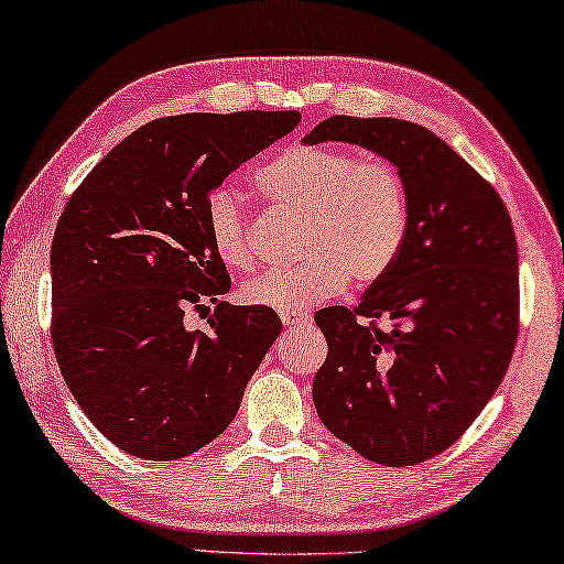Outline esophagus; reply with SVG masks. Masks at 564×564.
I'll return each instance as SVG.
<instances>
[{
  "instance_id": "1",
  "label": "esophagus",
  "mask_w": 564,
  "mask_h": 564,
  "mask_svg": "<svg viewBox=\"0 0 564 564\" xmlns=\"http://www.w3.org/2000/svg\"><path fill=\"white\" fill-rule=\"evenodd\" d=\"M281 321L285 327H305L311 325L313 317L303 311H289V313H281Z\"/></svg>"
}]
</instances>
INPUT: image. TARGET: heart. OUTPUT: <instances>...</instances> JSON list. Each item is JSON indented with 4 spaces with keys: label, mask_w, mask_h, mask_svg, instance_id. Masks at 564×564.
I'll return each instance as SVG.
<instances>
[{
    "label": "heart",
    "mask_w": 564,
    "mask_h": 564,
    "mask_svg": "<svg viewBox=\"0 0 564 564\" xmlns=\"http://www.w3.org/2000/svg\"><path fill=\"white\" fill-rule=\"evenodd\" d=\"M256 180L275 207L305 219L299 237L305 259L243 283V303L305 311L335 299L350 279L370 285L392 271L409 234V189L394 165L345 148L295 145L265 162ZM204 227L224 265L249 269L251 221L237 192H209Z\"/></svg>",
    "instance_id": "obj_1"
}]
</instances>
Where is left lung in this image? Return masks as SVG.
Segmentation results:
<instances>
[{
	"mask_svg": "<svg viewBox=\"0 0 564 564\" xmlns=\"http://www.w3.org/2000/svg\"><path fill=\"white\" fill-rule=\"evenodd\" d=\"M360 145L409 189V234L357 308L315 315L321 422L382 466L442 454L484 412L518 337V247L498 192L442 138L397 118L333 116L303 138Z\"/></svg>",
	"mask_w": 564,
	"mask_h": 564,
	"instance_id": "1",
	"label": "left lung"
}]
</instances>
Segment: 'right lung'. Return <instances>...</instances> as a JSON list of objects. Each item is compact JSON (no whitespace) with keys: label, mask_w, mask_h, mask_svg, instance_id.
Listing matches in <instances>:
<instances>
[{"label":"right lung","mask_w":564,"mask_h":564,"mask_svg":"<svg viewBox=\"0 0 564 564\" xmlns=\"http://www.w3.org/2000/svg\"><path fill=\"white\" fill-rule=\"evenodd\" d=\"M299 110L184 112L138 128L68 199L51 243V340L78 406L145 460L184 458L237 416L281 317L231 305L204 202L299 126ZM218 305L207 334L189 304Z\"/></svg>","instance_id":"add662e5"}]
</instances>
